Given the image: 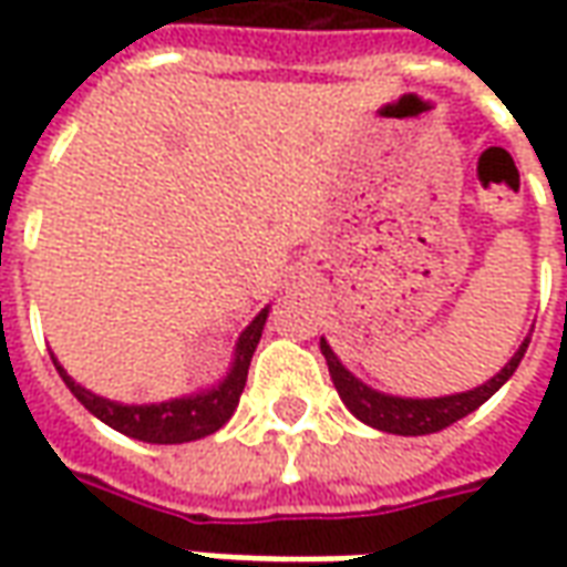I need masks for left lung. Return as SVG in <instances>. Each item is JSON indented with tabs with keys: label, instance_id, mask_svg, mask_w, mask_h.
Masks as SVG:
<instances>
[{
	"label": "left lung",
	"instance_id": "1",
	"mask_svg": "<svg viewBox=\"0 0 567 567\" xmlns=\"http://www.w3.org/2000/svg\"><path fill=\"white\" fill-rule=\"evenodd\" d=\"M528 341L532 339L522 341L519 351L513 354V360L492 381H485V384L467 393H452V396H436V400H403V396H388V393L372 391V388H367L363 381H357L348 369L341 367L339 357L332 354V348L323 339H320V354L327 357L329 375H332V384L339 391L341 403L348 405L363 424L379 427L384 433H400V436H424V433L443 431V427L455 424V421H461L470 412H476L516 372L522 357H525Z\"/></svg>",
	"mask_w": 567,
	"mask_h": 567
}]
</instances>
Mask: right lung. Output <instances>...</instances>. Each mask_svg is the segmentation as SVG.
I'll use <instances>...</instances> for the list:
<instances>
[{
	"label": "right lung",
	"instance_id": "add662e5",
	"mask_svg": "<svg viewBox=\"0 0 567 567\" xmlns=\"http://www.w3.org/2000/svg\"><path fill=\"white\" fill-rule=\"evenodd\" d=\"M265 317H268V308L262 315L252 320L250 327L240 332L238 351H235V367L228 372V379L213 388L207 393H198V396H188V400H171V403L158 405H122L112 403V400H103L97 393L84 391L82 384L63 372L58 360L60 379L66 381V388L72 391V396L91 412L97 415L103 424H110L124 436H134V440H143V443H158V445H176V443H192V440H200V436H210L223 424H226L235 409H238L240 393H244V384H247V369H250L252 351L262 339Z\"/></svg>",
	"mask_w": 567,
	"mask_h": 567
}]
</instances>
